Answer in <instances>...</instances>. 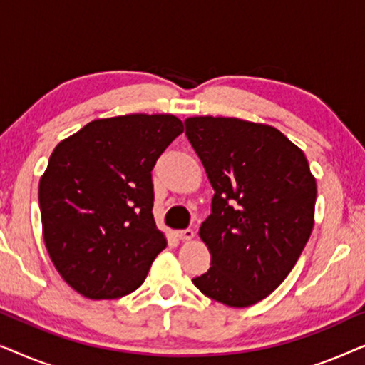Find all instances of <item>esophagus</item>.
<instances>
[{
	"label": "esophagus",
	"instance_id": "1",
	"mask_svg": "<svg viewBox=\"0 0 365 365\" xmlns=\"http://www.w3.org/2000/svg\"><path fill=\"white\" fill-rule=\"evenodd\" d=\"M176 236L181 239V241H189V239L194 237L192 229H184V231H178Z\"/></svg>",
	"mask_w": 365,
	"mask_h": 365
}]
</instances>
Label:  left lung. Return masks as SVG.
Returning <instances> with one entry per match:
<instances>
[{
  "mask_svg": "<svg viewBox=\"0 0 365 365\" xmlns=\"http://www.w3.org/2000/svg\"><path fill=\"white\" fill-rule=\"evenodd\" d=\"M184 124L214 189L199 229L211 267L192 282L226 306H252L281 286L307 244L316 179L301 149L267 124L212 116Z\"/></svg>",
  "mask_w": 365,
  "mask_h": 365,
  "instance_id": "left-lung-1",
  "label": "left lung"
}]
</instances>
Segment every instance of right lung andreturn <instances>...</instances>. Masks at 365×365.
<instances>
[{"label": "right lung", "instance_id": "add662e5", "mask_svg": "<svg viewBox=\"0 0 365 365\" xmlns=\"http://www.w3.org/2000/svg\"><path fill=\"white\" fill-rule=\"evenodd\" d=\"M182 131L173 114H128L88 123L54 148L39 181L43 237L81 296L136 291L166 247L153 217L151 171Z\"/></svg>", "mask_w": 365, "mask_h": 365}]
</instances>
